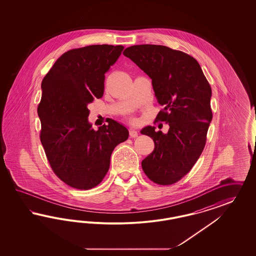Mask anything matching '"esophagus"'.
<instances>
[{"instance_id": "1", "label": "esophagus", "mask_w": 256, "mask_h": 256, "mask_svg": "<svg viewBox=\"0 0 256 256\" xmlns=\"http://www.w3.org/2000/svg\"><path fill=\"white\" fill-rule=\"evenodd\" d=\"M130 136L132 138H136L138 136V132H136L134 130H130Z\"/></svg>"}]
</instances>
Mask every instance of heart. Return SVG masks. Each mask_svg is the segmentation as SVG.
<instances>
[{
  "mask_svg": "<svg viewBox=\"0 0 256 256\" xmlns=\"http://www.w3.org/2000/svg\"><path fill=\"white\" fill-rule=\"evenodd\" d=\"M132 121H133V120H132Z\"/></svg>",
  "mask_w": 256,
  "mask_h": 256,
  "instance_id": "obj_1",
  "label": "heart"
}]
</instances>
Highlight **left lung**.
Returning <instances> with one entry per match:
<instances>
[{"label":"left lung","mask_w":256,"mask_h":256,"mask_svg":"<svg viewBox=\"0 0 256 256\" xmlns=\"http://www.w3.org/2000/svg\"><path fill=\"white\" fill-rule=\"evenodd\" d=\"M123 54L151 78L163 106L156 122L170 126L166 134L150 126L142 130L155 142L154 151L142 162V170L156 184H174L192 170L206 146L212 120L211 87L199 62L183 52L144 44L128 46Z\"/></svg>","instance_id":"left-lung-1"}]
</instances>
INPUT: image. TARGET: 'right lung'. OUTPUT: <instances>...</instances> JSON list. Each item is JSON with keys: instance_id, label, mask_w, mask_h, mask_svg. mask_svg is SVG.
Instances as JSON below:
<instances>
[{"instance_id": "1", "label": "right lung", "mask_w": 256, "mask_h": 256, "mask_svg": "<svg viewBox=\"0 0 256 256\" xmlns=\"http://www.w3.org/2000/svg\"><path fill=\"white\" fill-rule=\"evenodd\" d=\"M123 50L105 44L70 50L42 80L40 140L55 174L74 188L98 186L108 170L114 149L128 138V130L112 119L94 130L87 108L102 98L105 73Z\"/></svg>"}]
</instances>
